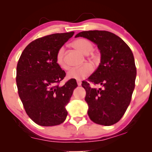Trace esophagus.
<instances>
[{"instance_id":"obj_1","label":"esophagus","mask_w":152,"mask_h":152,"mask_svg":"<svg viewBox=\"0 0 152 152\" xmlns=\"http://www.w3.org/2000/svg\"><path fill=\"white\" fill-rule=\"evenodd\" d=\"M77 85L79 86H81V84H82V82H81V81H80V80L77 81Z\"/></svg>"}]
</instances>
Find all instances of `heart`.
<instances>
[{
    "mask_svg": "<svg viewBox=\"0 0 152 152\" xmlns=\"http://www.w3.org/2000/svg\"><path fill=\"white\" fill-rule=\"evenodd\" d=\"M72 46L78 50L84 55H88L93 50V45L90 41L85 38H79L75 40L72 43ZM89 61L93 64L95 61V59L93 57L88 58ZM56 62L60 68L64 70H67L68 66L65 59V49L64 47L60 48L56 55ZM92 68L88 64L80 66L78 68H74L70 69L68 72L67 76L69 79L81 80L91 74Z\"/></svg>",
    "mask_w": 152,
    "mask_h": 152,
    "instance_id": "obj_1",
    "label": "heart"
}]
</instances>
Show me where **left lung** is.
Instances as JSON below:
<instances>
[{
  "label": "left lung",
  "instance_id": "obj_1",
  "mask_svg": "<svg viewBox=\"0 0 152 152\" xmlns=\"http://www.w3.org/2000/svg\"><path fill=\"white\" fill-rule=\"evenodd\" d=\"M79 37L95 43L101 53L98 68L88 81L103 88H91L86 81L82 84L88 115L95 123L113 125L121 119L132 99L136 77L134 55L121 38L108 31H84L75 36Z\"/></svg>",
  "mask_w": 152,
  "mask_h": 152
}]
</instances>
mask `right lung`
I'll list each match as a JSON object with an SVG mask.
<instances>
[{
	"instance_id": "obj_1",
	"label": "right lung",
	"mask_w": 152,
	"mask_h": 152,
	"mask_svg": "<svg viewBox=\"0 0 152 152\" xmlns=\"http://www.w3.org/2000/svg\"><path fill=\"white\" fill-rule=\"evenodd\" d=\"M74 32L56 33L35 39L27 45L16 67L18 93L26 113L39 125L55 126L66 120L76 80L59 86L66 72L56 62L60 48Z\"/></svg>"
}]
</instances>
